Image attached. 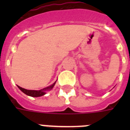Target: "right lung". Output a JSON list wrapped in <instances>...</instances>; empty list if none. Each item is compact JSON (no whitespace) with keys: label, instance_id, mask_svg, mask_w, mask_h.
Instances as JSON below:
<instances>
[{"label":"right lung","instance_id":"obj_1","mask_svg":"<svg viewBox=\"0 0 130 130\" xmlns=\"http://www.w3.org/2000/svg\"><path fill=\"white\" fill-rule=\"evenodd\" d=\"M55 82L53 84V85L47 87V88H45L41 89L40 90H26V89H24L21 87L17 86L18 88H19L20 90H21L23 93H25V94L28 95V96H30L32 97H38V96H43L46 94L45 91L48 90H51L53 88V86H55Z\"/></svg>","mask_w":130,"mask_h":130}]
</instances>
